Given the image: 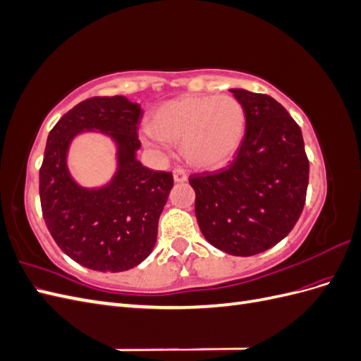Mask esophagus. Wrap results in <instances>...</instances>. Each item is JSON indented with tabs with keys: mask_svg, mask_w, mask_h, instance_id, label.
Here are the masks:
<instances>
[{
	"mask_svg": "<svg viewBox=\"0 0 361 361\" xmlns=\"http://www.w3.org/2000/svg\"><path fill=\"white\" fill-rule=\"evenodd\" d=\"M173 179H174V182L182 183V182H185V180L188 179V174H187V171H185L183 169H174L173 170Z\"/></svg>",
	"mask_w": 361,
	"mask_h": 361,
	"instance_id": "1",
	"label": "esophagus"
}]
</instances>
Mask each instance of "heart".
<instances>
[{"label":"heart","mask_w":361,"mask_h":361,"mask_svg":"<svg viewBox=\"0 0 361 361\" xmlns=\"http://www.w3.org/2000/svg\"><path fill=\"white\" fill-rule=\"evenodd\" d=\"M152 138L180 143L183 158L199 169L231 159L245 133V111L232 96H182L164 102L149 118Z\"/></svg>","instance_id":"b5f03b06"}]
</instances>
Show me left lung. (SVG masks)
Masks as SVG:
<instances>
[{
    "label": "left lung",
    "mask_w": 361,
    "mask_h": 361,
    "mask_svg": "<svg viewBox=\"0 0 361 361\" xmlns=\"http://www.w3.org/2000/svg\"><path fill=\"white\" fill-rule=\"evenodd\" d=\"M245 111L235 159L194 173L195 216L206 241L233 256H255L279 244L302 212L309 159L301 129L274 97L231 90Z\"/></svg>",
    "instance_id": "left-lung-1"
}]
</instances>
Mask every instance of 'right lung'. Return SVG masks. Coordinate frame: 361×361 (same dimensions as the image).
<instances>
[{"instance_id":"obj_1","label":"right lung","mask_w":361,"mask_h":361,"mask_svg":"<svg viewBox=\"0 0 361 361\" xmlns=\"http://www.w3.org/2000/svg\"><path fill=\"white\" fill-rule=\"evenodd\" d=\"M141 116V106L125 96H94L75 105L48 135L39 176L43 220L64 253L89 269L128 271L155 247L173 176L137 159ZM84 130H99L118 147V170L101 189L81 188L67 169L68 146Z\"/></svg>"}]
</instances>
